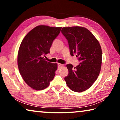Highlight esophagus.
Listing matches in <instances>:
<instances>
[{
	"label": "esophagus",
	"instance_id": "obj_1",
	"mask_svg": "<svg viewBox=\"0 0 120 120\" xmlns=\"http://www.w3.org/2000/svg\"><path fill=\"white\" fill-rule=\"evenodd\" d=\"M64 65L62 64H58V68L60 69L61 67H62Z\"/></svg>",
	"mask_w": 120,
	"mask_h": 120
}]
</instances>
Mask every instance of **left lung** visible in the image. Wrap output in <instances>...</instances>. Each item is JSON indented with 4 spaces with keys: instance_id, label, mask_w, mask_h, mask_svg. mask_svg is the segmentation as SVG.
I'll list each match as a JSON object with an SVG mask.
<instances>
[{
    "instance_id": "obj_1",
    "label": "left lung",
    "mask_w": 120,
    "mask_h": 120,
    "mask_svg": "<svg viewBox=\"0 0 120 120\" xmlns=\"http://www.w3.org/2000/svg\"><path fill=\"white\" fill-rule=\"evenodd\" d=\"M61 33L68 41L71 56L76 55L80 61L75 67L70 64L67 65L69 73L64 80L71 90L84 92L92 86L100 72L101 45L94 35L85 27H63Z\"/></svg>"
}]
</instances>
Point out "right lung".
<instances>
[{
	"mask_svg": "<svg viewBox=\"0 0 120 120\" xmlns=\"http://www.w3.org/2000/svg\"><path fill=\"white\" fill-rule=\"evenodd\" d=\"M61 30V27L36 26L25 36L19 46L17 63L20 74L26 84L35 90L46 88L55 76L57 64L46 61L43 56L49 53Z\"/></svg>",
	"mask_w": 120,
	"mask_h": 120,
	"instance_id": "1",
	"label": "right lung"
}]
</instances>
